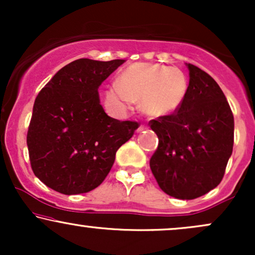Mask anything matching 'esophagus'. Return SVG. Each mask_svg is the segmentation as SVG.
Returning <instances> with one entry per match:
<instances>
[{"instance_id": "obj_1", "label": "esophagus", "mask_w": 255, "mask_h": 255, "mask_svg": "<svg viewBox=\"0 0 255 255\" xmlns=\"http://www.w3.org/2000/svg\"><path fill=\"white\" fill-rule=\"evenodd\" d=\"M146 128H147V126H146L145 124H142V125H140V127L137 128V131H142V130H145Z\"/></svg>"}]
</instances>
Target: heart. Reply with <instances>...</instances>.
I'll return each mask as SVG.
<instances>
[{"label": "heart", "instance_id": "b5f03b06", "mask_svg": "<svg viewBox=\"0 0 255 255\" xmlns=\"http://www.w3.org/2000/svg\"><path fill=\"white\" fill-rule=\"evenodd\" d=\"M188 80L180 69L158 63H134L122 73L119 84L105 92L111 109L122 113L133 101H140V109L154 118L176 111L186 98Z\"/></svg>", "mask_w": 255, "mask_h": 255}]
</instances>
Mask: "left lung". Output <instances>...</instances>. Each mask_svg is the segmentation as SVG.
Segmentation results:
<instances>
[{
	"label": "left lung",
	"instance_id": "8db88e82",
	"mask_svg": "<svg viewBox=\"0 0 255 255\" xmlns=\"http://www.w3.org/2000/svg\"><path fill=\"white\" fill-rule=\"evenodd\" d=\"M187 66L183 103L148 124L158 136L150 168L163 192L192 200L216 188L224 176L233 153L234 115L218 84L194 64Z\"/></svg>",
	"mask_w": 255,
	"mask_h": 255
}]
</instances>
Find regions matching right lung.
<instances>
[{"instance_id": "1", "label": "right lung", "mask_w": 255, "mask_h": 255, "mask_svg": "<svg viewBox=\"0 0 255 255\" xmlns=\"http://www.w3.org/2000/svg\"><path fill=\"white\" fill-rule=\"evenodd\" d=\"M126 60L79 58L61 68L38 93L27 130L31 168L45 186L66 195L104 181L116 151L139 124L105 114L98 87Z\"/></svg>"}]
</instances>
